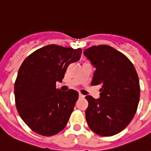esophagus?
Masks as SVG:
<instances>
[{"instance_id":"esophagus-1","label":"esophagus","mask_w":151,"mask_h":151,"mask_svg":"<svg viewBox=\"0 0 151 151\" xmlns=\"http://www.w3.org/2000/svg\"><path fill=\"white\" fill-rule=\"evenodd\" d=\"M79 98L83 99V98H85V95H83V94H81V93H79Z\"/></svg>"}]
</instances>
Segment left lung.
Listing matches in <instances>:
<instances>
[{
	"label": "left lung",
	"mask_w": 151,
	"mask_h": 151,
	"mask_svg": "<svg viewBox=\"0 0 151 151\" xmlns=\"http://www.w3.org/2000/svg\"><path fill=\"white\" fill-rule=\"evenodd\" d=\"M84 55L95 67L92 86H100L99 98L86 96L88 126L93 132L111 137L125 129L136 114L140 99L137 70L124 54L108 45L90 47Z\"/></svg>",
	"instance_id": "obj_1"
}]
</instances>
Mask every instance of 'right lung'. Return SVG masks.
Segmentation results:
<instances>
[{"mask_svg": "<svg viewBox=\"0 0 151 151\" xmlns=\"http://www.w3.org/2000/svg\"><path fill=\"white\" fill-rule=\"evenodd\" d=\"M81 49L50 44L36 50L23 62L14 84L15 104L27 126L50 137L65 128L77 101L74 89L56 88L68 65L80 60Z\"/></svg>", "mask_w": 151, "mask_h": 151, "instance_id": "right-lung-1", "label": "right lung"}]
</instances>
